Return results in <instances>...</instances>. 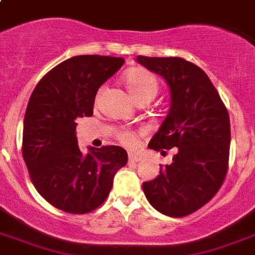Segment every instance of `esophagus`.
<instances>
[{
    "instance_id": "obj_1",
    "label": "esophagus",
    "mask_w": 255,
    "mask_h": 255,
    "mask_svg": "<svg viewBox=\"0 0 255 255\" xmlns=\"http://www.w3.org/2000/svg\"><path fill=\"white\" fill-rule=\"evenodd\" d=\"M128 160H129V163H137L140 162L141 158L139 155H136V153H129L128 155Z\"/></svg>"
}]
</instances>
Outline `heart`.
I'll return each mask as SVG.
<instances>
[{"label":"heart","mask_w":255,"mask_h":255,"mask_svg":"<svg viewBox=\"0 0 255 255\" xmlns=\"http://www.w3.org/2000/svg\"><path fill=\"white\" fill-rule=\"evenodd\" d=\"M124 81H126V85H127L132 97L137 103L144 102V100L151 102L153 97L158 95L159 88H160L158 79L144 68L129 69L124 76ZM118 140L128 148H132L139 140V133L132 129H122L118 132Z\"/></svg>","instance_id":"heart-1"}]
</instances>
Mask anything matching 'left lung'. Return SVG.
<instances>
[{"label":"left lung","mask_w":255,"mask_h":255,"mask_svg":"<svg viewBox=\"0 0 255 255\" xmlns=\"http://www.w3.org/2000/svg\"><path fill=\"white\" fill-rule=\"evenodd\" d=\"M137 63L164 77L171 108L149 148H176L171 164L144 182L145 198L159 213L180 218L209 203L225 182L230 153V118L209 76L182 57L137 56Z\"/></svg>","instance_id":"1"}]
</instances>
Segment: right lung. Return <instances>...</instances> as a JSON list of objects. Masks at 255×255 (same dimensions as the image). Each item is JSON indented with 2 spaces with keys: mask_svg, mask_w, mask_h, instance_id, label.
Returning <instances> with one entry per match:
<instances>
[{
  "mask_svg": "<svg viewBox=\"0 0 255 255\" xmlns=\"http://www.w3.org/2000/svg\"><path fill=\"white\" fill-rule=\"evenodd\" d=\"M124 58L84 54L58 64L38 81L29 99L22 131V158L34 187L46 202L69 214L96 210L110 195L114 176L127 164L119 145L77 144V118L92 116L97 89Z\"/></svg>",
  "mask_w": 255,
  "mask_h": 255,
  "instance_id": "obj_1",
  "label": "right lung"
}]
</instances>
